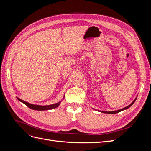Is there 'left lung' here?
Instances as JSON below:
<instances>
[{"instance_id": "1", "label": "left lung", "mask_w": 151, "mask_h": 151, "mask_svg": "<svg viewBox=\"0 0 151 151\" xmlns=\"http://www.w3.org/2000/svg\"><path fill=\"white\" fill-rule=\"evenodd\" d=\"M136 99H137V98L134 100V101H133V102H132L130 105H129V106H126V107H125V108H122V109H118V110H116V111H100V112H101V113H108V114H115V113H119V112H120V111H123V110H125V109H128L129 108H130V107L132 106V105L134 103V102L135 101Z\"/></svg>"}]
</instances>
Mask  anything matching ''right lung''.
I'll list each match as a JSON object with an SVG mask.
<instances>
[{"label": "right lung", "instance_id": "1", "mask_svg": "<svg viewBox=\"0 0 151 151\" xmlns=\"http://www.w3.org/2000/svg\"><path fill=\"white\" fill-rule=\"evenodd\" d=\"M65 97V96H64ZM63 97V98H64ZM17 99L19 100V101L22 102V103L25 104L27 106L29 107V108L34 109V110H38V111H44V110H48V109H54L56 108L57 107H58L59 105H60L61 101H59L57 103H55L53 104H50V105H47V106H41V105H36V104H33L29 103L28 102H26L23 100H22L21 99H19V98L17 97Z\"/></svg>", "mask_w": 151, "mask_h": 151}]
</instances>
